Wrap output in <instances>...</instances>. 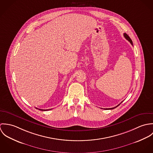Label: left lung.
<instances>
[{
    "mask_svg": "<svg viewBox=\"0 0 153 153\" xmlns=\"http://www.w3.org/2000/svg\"><path fill=\"white\" fill-rule=\"evenodd\" d=\"M124 36L125 37V38L127 39V40H128L130 43H131V45H133V44H132V40L131 39V38L129 37V36L127 34V33H124ZM121 104V103L120 104H118L117 106H116V107H114V108H105V109H114V108H115L116 107H117L118 105H120Z\"/></svg>",
    "mask_w": 153,
    "mask_h": 153,
    "instance_id": "1",
    "label": "left lung"
}]
</instances>
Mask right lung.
<instances>
[{
	"mask_svg": "<svg viewBox=\"0 0 153 153\" xmlns=\"http://www.w3.org/2000/svg\"><path fill=\"white\" fill-rule=\"evenodd\" d=\"M36 109H38V108H36ZM39 109V110H42V111H48V110H49V109Z\"/></svg>",
	"mask_w": 153,
	"mask_h": 153,
	"instance_id": "right-lung-1",
	"label": "right lung"
}]
</instances>
